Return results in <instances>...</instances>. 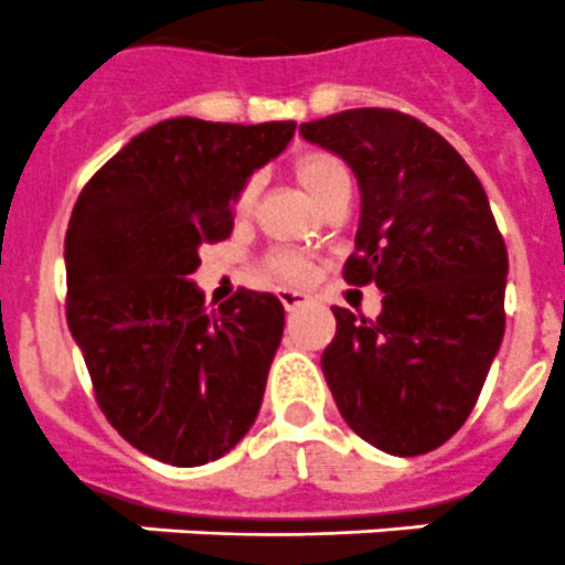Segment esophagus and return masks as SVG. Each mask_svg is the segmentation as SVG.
<instances>
[{
    "label": "esophagus",
    "mask_w": 565,
    "mask_h": 565,
    "mask_svg": "<svg viewBox=\"0 0 565 565\" xmlns=\"http://www.w3.org/2000/svg\"><path fill=\"white\" fill-rule=\"evenodd\" d=\"M278 298H281L284 310H298V307H303V303H310V298L303 296V292H298V289H281L278 292Z\"/></svg>",
    "instance_id": "obj_1"
}]
</instances>
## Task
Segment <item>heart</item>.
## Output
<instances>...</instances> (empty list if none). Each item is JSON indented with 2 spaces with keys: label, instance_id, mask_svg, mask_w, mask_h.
I'll return each mask as SVG.
<instances>
[{
  "label": "heart",
  "instance_id": "b5f03b06",
  "mask_svg": "<svg viewBox=\"0 0 565 565\" xmlns=\"http://www.w3.org/2000/svg\"><path fill=\"white\" fill-rule=\"evenodd\" d=\"M289 173L298 181V188L316 201L318 207H323L327 201H332L335 195L350 193L352 190V175L350 167L343 164L338 156L323 153V150H307V153H298L289 164ZM255 199H258V179L244 181L238 195L233 201V210L238 218H247L255 207ZM267 273L278 281L296 284L307 278L310 273V264L303 262L298 253H289V249H276V253L267 255L264 262Z\"/></svg>",
  "mask_w": 565,
  "mask_h": 565
}]
</instances>
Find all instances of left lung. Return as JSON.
Masks as SVG:
<instances>
[{
  "instance_id": "obj_1",
  "label": "left lung",
  "mask_w": 565,
  "mask_h": 565,
  "mask_svg": "<svg viewBox=\"0 0 565 565\" xmlns=\"http://www.w3.org/2000/svg\"><path fill=\"white\" fill-rule=\"evenodd\" d=\"M361 190L350 284H375L381 316L335 307L321 370L338 412L381 452L438 449L475 409L507 330L509 255L487 190L449 141L398 110L358 107L301 125Z\"/></svg>"
}]
</instances>
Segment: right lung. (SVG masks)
<instances>
[{
  "instance_id": "obj_1",
  "label": "right lung",
  "mask_w": 565,
  "mask_h": 565,
  "mask_svg": "<svg viewBox=\"0 0 565 565\" xmlns=\"http://www.w3.org/2000/svg\"><path fill=\"white\" fill-rule=\"evenodd\" d=\"M292 134L296 121H159L121 147L73 207L67 327L105 418L150 458H222L262 409L281 301L238 289L210 312L190 276L201 244L233 233L244 181Z\"/></svg>"
}]
</instances>
